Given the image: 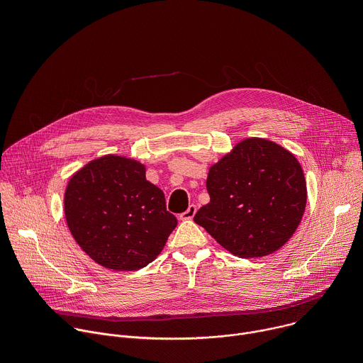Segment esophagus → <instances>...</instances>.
<instances>
[{
  "label": "esophagus",
  "mask_w": 363,
  "mask_h": 363,
  "mask_svg": "<svg viewBox=\"0 0 363 363\" xmlns=\"http://www.w3.org/2000/svg\"><path fill=\"white\" fill-rule=\"evenodd\" d=\"M195 213H196V205L191 203V205L188 206V208H186L185 213L179 214V220H192L194 216H195Z\"/></svg>",
  "instance_id": "34e87169"
}]
</instances>
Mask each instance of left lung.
Returning <instances> with one entry per match:
<instances>
[{
  "instance_id": "left-lung-1",
  "label": "left lung",
  "mask_w": 363,
  "mask_h": 363,
  "mask_svg": "<svg viewBox=\"0 0 363 363\" xmlns=\"http://www.w3.org/2000/svg\"><path fill=\"white\" fill-rule=\"evenodd\" d=\"M210 202L194 221L231 254L264 257L284 245L306 208V181L294 155L280 145L250 138L213 165Z\"/></svg>"
}]
</instances>
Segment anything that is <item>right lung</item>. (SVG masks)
<instances>
[{"label": "right lung", "mask_w": 363, "mask_h": 363, "mask_svg": "<svg viewBox=\"0 0 363 363\" xmlns=\"http://www.w3.org/2000/svg\"><path fill=\"white\" fill-rule=\"evenodd\" d=\"M65 214L82 250L116 272L152 263L178 224L162 189L146 181L145 167L116 155L89 162L70 178Z\"/></svg>", "instance_id": "right-lung-1"}]
</instances>
